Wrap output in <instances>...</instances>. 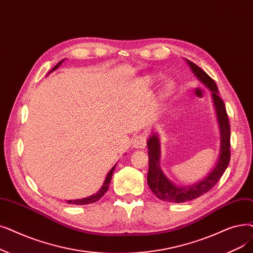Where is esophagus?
I'll return each instance as SVG.
<instances>
[{
	"mask_svg": "<svg viewBox=\"0 0 253 253\" xmlns=\"http://www.w3.org/2000/svg\"><path fill=\"white\" fill-rule=\"evenodd\" d=\"M147 139H148V135L145 133L136 135L133 139V147L136 149L145 148L147 145Z\"/></svg>",
	"mask_w": 253,
	"mask_h": 253,
	"instance_id": "esophagus-1",
	"label": "esophagus"
}]
</instances>
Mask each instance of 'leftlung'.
<instances>
[{
  "label": "left lung",
  "mask_w": 253,
  "mask_h": 253,
  "mask_svg": "<svg viewBox=\"0 0 253 253\" xmlns=\"http://www.w3.org/2000/svg\"><path fill=\"white\" fill-rule=\"evenodd\" d=\"M188 65L191 67L194 74L203 82L209 89L212 91L213 101L216 109L217 119L220 128L221 134V149L220 156L217 161L214 169L209 173L208 177L194 185L178 187L171 183L166 175L163 174L159 167L160 158V145L159 138L156 134H153L148 139V150H149V172L147 182L152 192L158 199L169 203H184L191 200H195L201 195L211 190L216 183L222 177L224 170L226 169L230 159V126L226 108L221 97L218 95V87L210 76H209L202 68L196 64L187 60Z\"/></svg>",
  "instance_id": "left-lung-1"
}]
</instances>
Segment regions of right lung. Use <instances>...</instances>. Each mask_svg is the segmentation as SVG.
Instances as JSON below:
<instances>
[{
    "instance_id": "right-lung-1",
    "label": "right lung",
    "mask_w": 253,
    "mask_h": 253,
    "mask_svg": "<svg viewBox=\"0 0 253 253\" xmlns=\"http://www.w3.org/2000/svg\"><path fill=\"white\" fill-rule=\"evenodd\" d=\"M64 60H62L61 62H59L56 66H54V67L50 70V72L52 71V70H56L59 66L61 65V63L63 62ZM115 168H116V166L109 170V172L107 173V175H106V179H105V181H104V183H103V185H102V187L100 188V190L98 191L96 194H93V195H91V196H89V197H85V199H82V200H75V201H68L67 203L68 204H73V205H89V204H93V203H95V202H97V201H99L101 197L104 195V193L107 191V189H108V186H109V183H111V180H112V177H113V172H114V169H115Z\"/></svg>"
}]
</instances>
